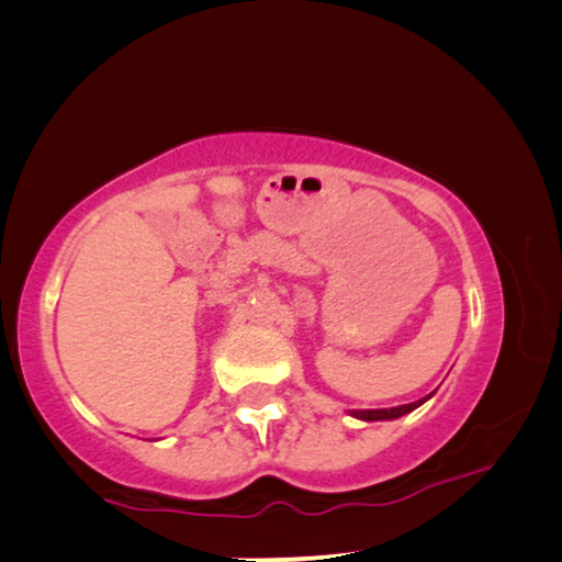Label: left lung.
I'll list each match as a JSON object with an SVG mask.
<instances>
[{
    "instance_id": "left-lung-1",
    "label": "left lung",
    "mask_w": 562,
    "mask_h": 562,
    "mask_svg": "<svg viewBox=\"0 0 562 562\" xmlns=\"http://www.w3.org/2000/svg\"><path fill=\"white\" fill-rule=\"evenodd\" d=\"M426 398L429 396H424V398H418V402H414V404H404V406H394V408H364V412H349V416H355V418H359V422H394V418H398V416H404V414H412L414 408H418L422 406Z\"/></svg>"
}]
</instances>
